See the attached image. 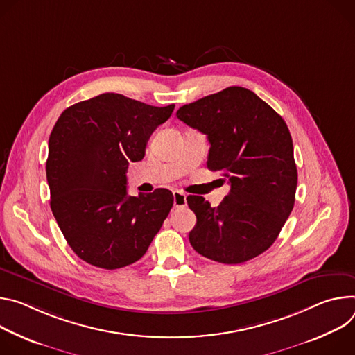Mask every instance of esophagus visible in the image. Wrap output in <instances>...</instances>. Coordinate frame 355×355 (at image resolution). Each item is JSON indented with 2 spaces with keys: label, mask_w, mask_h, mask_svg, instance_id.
Here are the masks:
<instances>
[{
  "label": "esophagus",
  "mask_w": 355,
  "mask_h": 355,
  "mask_svg": "<svg viewBox=\"0 0 355 355\" xmlns=\"http://www.w3.org/2000/svg\"><path fill=\"white\" fill-rule=\"evenodd\" d=\"M173 206L176 209H183L187 206V202H186V194L180 190H175L173 191Z\"/></svg>",
  "instance_id": "1"
}]
</instances>
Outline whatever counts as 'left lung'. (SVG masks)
Here are the masks:
<instances>
[{
	"label": "left lung",
	"instance_id": "obj_1",
	"mask_svg": "<svg viewBox=\"0 0 355 355\" xmlns=\"http://www.w3.org/2000/svg\"><path fill=\"white\" fill-rule=\"evenodd\" d=\"M178 118L207 135V168L231 186L211 207L202 196L186 200L198 223L189 241L200 255L241 263L278 239L293 205L297 171L284 118L254 92L232 86L180 107Z\"/></svg>",
	"mask_w": 355,
	"mask_h": 355
}]
</instances>
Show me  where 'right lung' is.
<instances>
[{"label": "right lung", "instance_id": "add662e5", "mask_svg": "<svg viewBox=\"0 0 355 355\" xmlns=\"http://www.w3.org/2000/svg\"><path fill=\"white\" fill-rule=\"evenodd\" d=\"M173 110L104 93L60 114L46 161L51 209L70 248L87 263L131 265L161 230L172 191L128 196L127 169L145 156L149 137Z\"/></svg>", "mask_w": 355, "mask_h": 355}]
</instances>
